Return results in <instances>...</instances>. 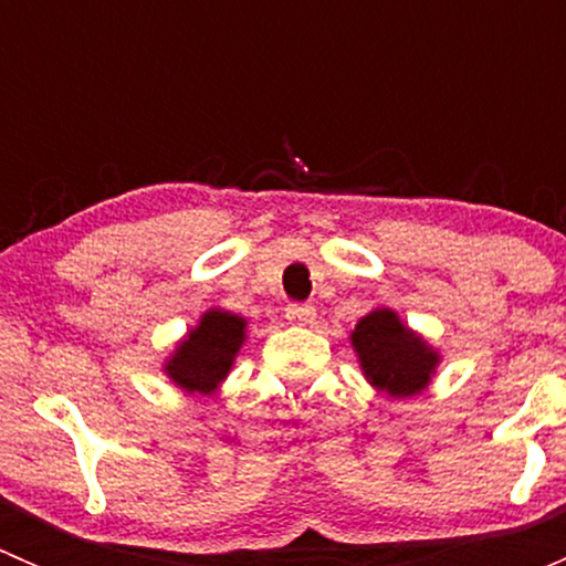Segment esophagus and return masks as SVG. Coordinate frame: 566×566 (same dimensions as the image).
Listing matches in <instances>:
<instances>
[{
	"label": "esophagus",
	"instance_id": "1",
	"mask_svg": "<svg viewBox=\"0 0 566 566\" xmlns=\"http://www.w3.org/2000/svg\"><path fill=\"white\" fill-rule=\"evenodd\" d=\"M284 315H287V319L293 325H310L312 319H315V306H312V304H290Z\"/></svg>",
	"mask_w": 566,
	"mask_h": 566
}]
</instances>
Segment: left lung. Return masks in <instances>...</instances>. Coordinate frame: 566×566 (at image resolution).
I'll use <instances>...</instances> for the list:
<instances>
[{
	"mask_svg": "<svg viewBox=\"0 0 566 566\" xmlns=\"http://www.w3.org/2000/svg\"><path fill=\"white\" fill-rule=\"evenodd\" d=\"M350 345L364 378L394 399L416 397L432 384L441 353L399 319L389 306H378L356 323Z\"/></svg>",
	"mask_w": 566,
	"mask_h": 566,
	"instance_id": "left-lung-1",
	"label": "left lung"
}]
</instances>
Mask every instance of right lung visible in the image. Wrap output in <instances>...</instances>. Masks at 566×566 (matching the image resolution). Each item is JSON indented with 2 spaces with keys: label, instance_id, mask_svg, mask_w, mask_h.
Here are the masks:
<instances>
[{
  "label": "right lung",
  "instance_id": "right-lung-1",
  "mask_svg": "<svg viewBox=\"0 0 566 566\" xmlns=\"http://www.w3.org/2000/svg\"><path fill=\"white\" fill-rule=\"evenodd\" d=\"M243 342L247 319L213 306L177 342L172 356L164 361V373L177 389L210 397L227 380Z\"/></svg>",
  "mask_w": 566,
  "mask_h": 566
}]
</instances>
